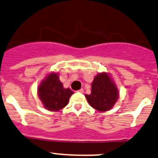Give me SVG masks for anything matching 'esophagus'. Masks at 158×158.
<instances>
[{
	"label": "esophagus",
	"instance_id": "obj_1",
	"mask_svg": "<svg viewBox=\"0 0 158 158\" xmlns=\"http://www.w3.org/2000/svg\"><path fill=\"white\" fill-rule=\"evenodd\" d=\"M78 92H80V93H83L84 92V89H79V90L78 91Z\"/></svg>",
	"mask_w": 158,
	"mask_h": 158
}]
</instances>
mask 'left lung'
Returning a JSON list of instances; mask_svg holds the SVG:
<instances>
[{"instance_id":"obj_1","label":"left lung","mask_w":158,"mask_h":158,"mask_svg":"<svg viewBox=\"0 0 158 158\" xmlns=\"http://www.w3.org/2000/svg\"><path fill=\"white\" fill-rule=\"evenodd\" d=\"M85 98L91 106L101 112L110 110L119 98V91L117 85L105 72L96 75L92 83L90 94Z\"/></svg>"}]
</instances>
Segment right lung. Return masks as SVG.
Wrapping results in <instances>:
<instances>
[{
  "label": "right lung",
  "mask_w": 158,
  "mask_h": 158,
  "mask_svg": "<svg viewBox=\"0 0 158 158\" xmlns=\"http://www.w3.org/2000/svg\"><path fill=\"white\" fill-rule=\"evenodd\" d=\"M73 94L69 88L64 89L57 73L48 74L38 87V95L44 107L54 112L66 107Z\"/></svg>",
  "instance_id": "right-lung-1"
}]
</instances>
